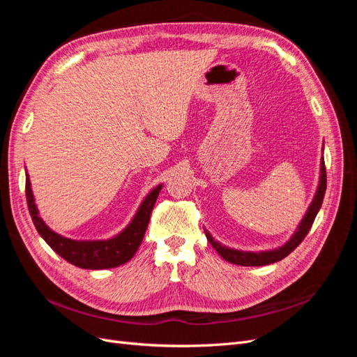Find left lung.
<instances>
[{
    "instance_id": "left-lung-1",
    "label": "left lung",
    "mask_w": 357,
    "mask_h": 357,
    "mask_svg": "<svg viewBox=\"0 0 357 357\" xmlns=\"http://www.w3.org/2000/svg\"><path fill=\"white\" fill-rule=\"evenodd\" d=\"M321 174H320V185L317 189V193L314 197V201L311 202L310 208L307 211V214L302 219L298 231L295 232V235L291 236L290 241H287L283 247L277 248V250H271V252H261V253H252V252H240V250H234V248H228L220 245L218 241L213 240V236L207 232V238L210 241V244L214 247V250L218 252L225 261H228L234 265H241V266H262V265H269L282 261L287 255H290L295 248L302 243V240L305 238L308 231L311 229L312 222H314L316 215L321 207L323 202V197H325L326 192V167H325V160H321Z\"/></svg>"
}]
</instances>
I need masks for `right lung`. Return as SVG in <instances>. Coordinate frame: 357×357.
<instances>
[{
	"label": "right lung",
	"mask_w": 357,
	"mask_h": 357,
	"mask_svg": "<svg viewBox=\"0 0 357 357\" xmlns=\"http://www.w3.org/2000/svg\"><path fill=\"white\" fill-rule=\"evenodd\" d=\"M160 189L162 185H159L149 193L143 204L139 205L132 222L129 223L121 234L116 235L114 238L101 241H75L53 232L49 226L40 219L38 210L34 204V197H32L31 192V183L28 176L25 183L28 210L32 222H34L36 229L41 235V238L45 240L61 257L66 259L67 262L84 269L116 268L126 264L129 259H132V256L135 255L139 244H142L144 238V234L150 220V214H152Z\"/></svg>",
	"instance_id": "obj_1"
}]
</instances>
